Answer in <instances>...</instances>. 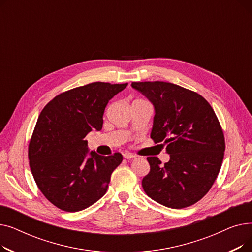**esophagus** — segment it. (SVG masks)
<instances>
[{"mask_svg":"<svg viewBox=\"0 0 252 252\" xmlns=\"http://www.w3.org/2000/svg\"><path fill=\"white\" fill-rule=\"evenodd\" d=\"M124 157L126 158V159H131V158H135V157H137L135 154H133V153H129V152H126V153H124Z\"/></svg>","mask_w":252,"mask_h":252,"instance_id":"1","label":"esophagus"}]
</instances>
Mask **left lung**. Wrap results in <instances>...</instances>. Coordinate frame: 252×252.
Returning a JSON list of instances; mask_svg holds the SVG:
<instances>
[{
    "label": "left lung",
    "instance_id": "1",
    "mask_svg": "<svg viewBox=\"0 0 252 252\" xmlns=\"http://www.w3.org/2000/svg\"><path fill=\"white\" fill-rule=\"evenodd\" d=\"M154 107L150 137L163 142L168 162L151 156L142 181L146 194L170 208L188 207L206 195L221 166L224 138L209 103L195 92L164 82L131 83Z\"/></svg>",
    "mask_w": 252,
    "mask_h": 252
}]
</instances>
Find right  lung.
I'll return each mask as SVG.
<instances>
[{"instance_id":"right-lung-1","label":"right lung","mask_w":252,"mask_h":252,"mask_svg":"<svg viewBox=\"0 0 252 252\" xmlns=\"http://www.w3.org/2000/svg\"><path fill=\"white\" fill-rule=\"evenodd\" d=\"M127 84L92 83L51 100L39 114L29 147L38 189L58 208L74 213L97 202L107 191L123 155L90 151L85 137L101 130L106 105Z\"/></svg>"}]
</instances>
